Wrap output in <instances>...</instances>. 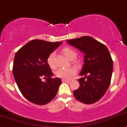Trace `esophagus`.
Returning <instances> with one entry per match:
<instances>
[{"label":"esophagus","instance_id":"esophagus-1","mask_svg":"<svg viewBox=\"0 0 127 127\" xmlns=\"http://www.w3.org/2000/svg\"><path fill=\"white\" fill-rule=\"evenodd\" d=\"M69 81H70L68 80V79H62V82H69Z\"/></svg>","mask_w":127,"mask_h":127}]
</instances>
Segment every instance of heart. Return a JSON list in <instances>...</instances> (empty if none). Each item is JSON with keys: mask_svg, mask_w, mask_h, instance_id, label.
<instances>
[{"mask_svg": "<svg viewBox=\"0 0 127 127\" xmlns=\"http://www.w3.org/2000/svg\"><path fill=\"white\" fill-rule=\"evenodd\" d=\"M62 53L69 60H73L76 57V52L71 49V48L69 47H65L62 49ZM54 57L55 54L54 52L51 53L48 56L47 59V62L49 66L51 67L52 69H55L56 68V65L55 64L54 61ZM72 63L76 66H78L79 64V62L76 60H73ZM76 72V69L74 67H70L68 68H59L56 70L55 72V74L56 76L58 77L63 78V79H69L70 78L74 75Z\"/></svg>", "mask_w": 127, "mask_h": 127, "instance_id": "1", "label": "heart"}]
</instances>
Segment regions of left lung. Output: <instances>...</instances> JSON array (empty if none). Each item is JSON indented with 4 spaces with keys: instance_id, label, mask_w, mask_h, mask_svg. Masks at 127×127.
Wrapping results in <instances>:
<instances>
[{
    "instance_id": "left-lung-1",
    "label": "left lung",
    "mask_w": 127,
    "mask_h": 127,
    "mask_svg": "<svg viewBox=\"0 0 127 127\" xmlns=\"http://www.w3.org/2000/svg\"><path fill=\"white\" fill-rule=\"evenodd\" d=\"M67 42L85 54L84 62L78 79L79 87L73 94L81 102L91 104L104 96L111 80L113 61L105 45L93 37L85 36Z\"/></svg>"
}]
</instances>
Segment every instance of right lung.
<instances>
[{
  "label": "right lung",
  "instance_id": "right-lung-1",
  "mask_svg": "<svg viewBox=\"0 0 127 127\" xmlns=\"http://www.w3.org/2000/svg\"><path fill=\"white\" fill-rule=\"evenodd\" d=\"M62 42L32 40L16 53L13 74L17 85L25 98L35 104L43 105L56 96L62 81L52 78L54 73L47 62L50 54ZM43 77L45 81L41 79Z\"/></svg>",
  "mask_w": 127,
  "mask_h": 127
}]
</instances>
